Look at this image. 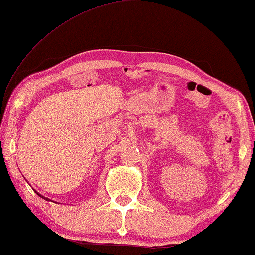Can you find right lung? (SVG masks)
Listing matches in <instances>:
<instances>
[{
    "label": "right lung",
    "instance_id": "add662e5",
    "mask_svg": "<svg viewBox=\"0 0 255 255\" xmlns=\"http://www.w3.org/2000/svg\"><path fill=\"white\" fill-rule=\"evenodd\" d=\"M36 193H37V191H36ZM37 195H38V196H40L41 198H44V200H46V201H50V200H48V198H47V197H44V196H43V195H40V194H38V193H37Z\"/></svg>",
    "mask_w": 255,
    "mask_h": 255
}]
</instances>
